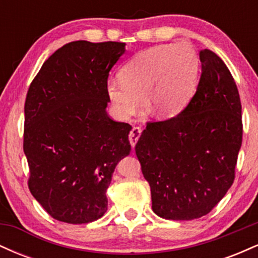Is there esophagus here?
Masks as SVG:
<instances>
[{
  "label": "esophagus",
  "instance_id": "34e87169",
  "mask_svg": "<svg viewBox=\"0 0 258 258\" xmlns=\"http://www.w3.org/2000/svg\"><path fill=\"white\" fill-rule=\"evenodd\" d=\"M141 133H142V130L139 128V127H133V128L131 130V132H130L128 139H130V143H131L132 148H135L136 143H137L139 137H141Z\"/></svg>",
  "mask_w": 258,
  "mask_h": 258
}]
</instances>
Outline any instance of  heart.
Instances as JSON below:
<instances>
[{
    "mask_svg": "<svg viewBox=\"0 0 258 258\" xmlns=\"http://www.w3.org/2000/svg\"><path fill=\"white\" fill-rule=\"evenodd\" d=\"M200 59L188 42L159 44L138 53L121 69V81L110 80L106 92L121 117L147 106L161 117L183 110L197 87Z\"/></svg>",
    "mask_w": 258,
    "mask_h": 258,
    "instance_id": "b5f03b06",
    "label": "heart"
}]
</instances>
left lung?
<instances>
[{"mask_svg": "<svg viewBox=\"0 0 258 258\" xmlns=\"http://www.w3.org/2000/svg\"><path fill=\"white\" fill-rule=\"evenodd\" d=\"M197 92L177 116L149 122L136 144L153 211L189 221L211 211L233 184L241 147V103L227 65L200 52Z\"/></svg>", "mask_w": 258, "mask_h": 258, "instance_id": "1", "label": "left lung"}]
</instances>
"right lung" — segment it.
<instances>
[{
	"instance_id": "1",
	"label": "right lung",
	"mask_w": 258,
	"mask_h": 258,
	"mask_svg": "<svg viewBox=\"0 0 258 258\" xmlns=\"http://www.w3.org/2000/svg\"><path fill=\"white\" fill-rule=\"evenodd\" d=\"M123 42L75 41L44 61L25 100L32 197L54 220L93 222L108 210L115 167L131 152L128 123L106 114L108 76Z\"/></svg>"
}]
</instances>
